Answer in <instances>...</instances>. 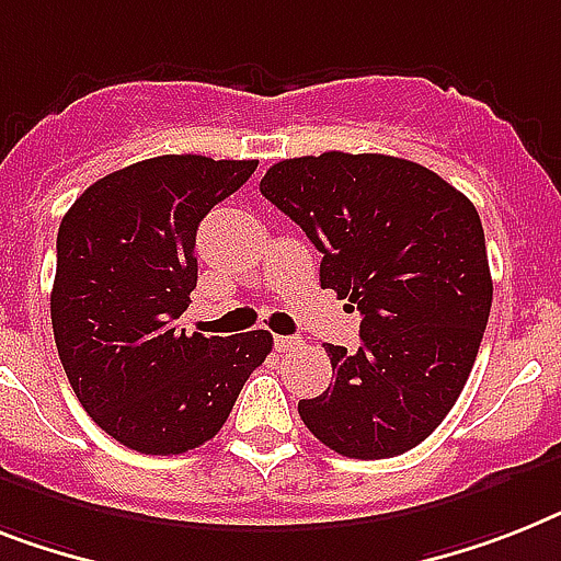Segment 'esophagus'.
Here are the masks:
<instances>
[{
    "instance_id": "34e87169",
    "label": "esophagus",
    "mask_w": 561,
    "mask_h": 561,
    "mask_svg": "<svg viewBox=\"0 0 561 561\" xmlns=\"http://www.w3.org/2000/svg\"><path fill=\"white\" fill-rule=\"evenodd\" d=\"M298 346H300L298 337H291V335H277L275 337L277 353H291V350H298Z\"/></svg>"
}]
</instances>
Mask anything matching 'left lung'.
Instances as JSON below:
<instances>
[{
  "label": "left lung",
  "mask_w": 561,
  "mask_h": 561,
  "mask_svg": "<svg viewBox=\"0 0 561 561\" xmlns=\"http://www.w3.org/2000/svg\"><path fill=\"white\" fill-rule=\"evenodd\" d=\"M261 194L323 254V289L360 312V346H323L335 381L298 401L300 421L341 456L413 450L461 396L488 327L479 211L436 171L387 154L280 160Z\"/></svg>",
  "instance_id": "obj_1"
}]
</instances>
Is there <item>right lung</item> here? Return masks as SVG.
<instances>
[{
    "label": "right lung",
    "mask_w": 561,
    "mask_h": 561,
    "mask_svg": "<svg viewBox=\"0 0 561 561\" xmlns=\"http://www.w3.org/2000/svg\"><path fill=\"white\" fill-rule=\"evenodd\" d=\"M257 160L163 154L105 174L65 211L50 323L85 413L119 444L178 456L217 436L266 330L186 335L178 318L197 286V226L254 174Z\"/></svg>",
    "instance_id": "obj_1"
}]
</instances>
